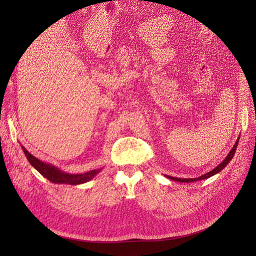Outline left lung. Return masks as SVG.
Returning a JSON list of instances; mask_svg holds the SVG:
<instances>
[{"instance_id":"1","label":"left lung","mask_w":256,"mask_h":256,"mask_svg":"<svg viewBox=\"0 0 256 256\" xmlns=\"http://www.w3.org/2000/svg\"><path fill=\"white\" fill-rule=\"evenodd\" d=\"M238 140H240V137L238 138L236 142L234 143V147H232V150H230V154H227V156L224 158L223 162H222V163H220L216 168L212 169V171H210V172H208V173L204 174V176H201L196 178H173V176H166V178H168L169 180H176V182H197V180H206V178H210V176H214V174H217L218 172H220L222 169H224V168L226 167V165H228V163L230 162L232 158H234V156L238 144Z\"/></svg>"}]
</instances>
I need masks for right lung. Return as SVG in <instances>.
<instances>
[{"label":"right lung","instance_id":"obj_1","mask_svg":"<svg viewBox=\"0 0 256 256\" xmlns=\"http://www.w3.org/2000/svg\"><path fill=\"white\" fill-rule=\"evenodd\" d=\"M24 154L28 158L29 163L46 178L54 184H80L89 182L94 176H96L102 169H94L82 174H70L65 173L64 171L58 169L57 167L50 165L48 163L42 162L34 156H32L28 150H26L24 146H22Z\"/></svg>","mask_w":256,"mask_h":256}]
</instances>
